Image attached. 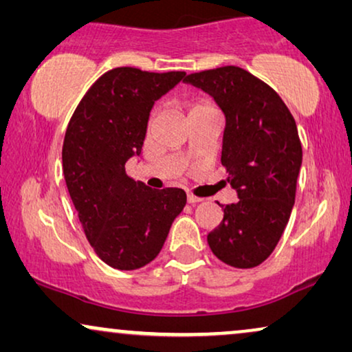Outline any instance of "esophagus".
I'll use <instances>...</instances> for the list:
<instances>
[{
    "label": "esophagus",
    "instance_id": "esophagus-1",
    "mask_svg": "<svg viewBox=\"0 0 352 352\" xmlns=\"http://www.w3.org/2000/svg\"><path fill=\"white\" fill-rule=\"evenodd\" d=\"M201 200H204V199H200V197H195L192 194L187 195V201H189V204H199V201H201Z\"/></svg>",
    "mask_w": 352,
    "mask_h": 352
}]
</instances>
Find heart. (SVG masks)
Masks as SVG:
<instances>
[{"label": "heart", "instance_id": "obj_1", "mask_svg": "<svg viewBox=\"0 0 352 352\" xmlns=\"http://www.w3.org/2000/svg\"><path fill=\"white\" fill-rule=\"evenodd\" d=\"M201 107H211V105L208 102H195L194 105H192L190 110H195V109H201ZM189 110V112H190Z\"/></svg>", "mask_w": 352, "mask_h": 352}]
</instances>
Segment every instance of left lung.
I'll list each match as a JSON object with an SVG mask.
<instances>
[{
  "label": "left lung",
  "instance_id": "1",
  "mask_svg": "<svg viewBox=\"0 0 352 352\" xmlns=\"http://www.w3.org/2000/svg\"><path fill=\"white\" fill-rule=\"evenodd\" d=\"M213 96L226 117L221 163L239 200L208 234L211 252L239 269L259 266L290 219L302 162L295 118L280 96L235 65L186 76Z\"/></svg>",
  "mask_w": 352,
  "mask_h": 352
}]
</instances>
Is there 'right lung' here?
<instances>
[{
	"label": "right lung",
	"mask_w": 352,
	"mask_h": 352,
	"mask_svg": "<svg viewBox=\"0 0 352 352\" xmlns=\"http://www.w3.org/2000/svg\"><path fill=\"white\" fill-rule=\"evenodd\" d=\"M184 78L186 72L134 67L105 72L67 126L62 166L70 199L96 254L120 271L153 261L186 206L182 189H151L124 170L142 151L155 100Z\"/></svg>",
	"instance_id": "right-lung-1"
}]
</instances>
